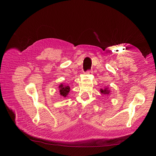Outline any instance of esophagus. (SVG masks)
I'll return each mask as SVG.
<instances>
[{
	"label": "esophagus",
	"instance_id": "34e87169",
	"mask_svg": "<svg viewBox=\"0 0 156 156\" xmlns=\"http://www.w3.org/2000/svg\"><path fill=\"white\" fill-rule=\"evenodd\" d=\"M92 73H93V71H92V70H89V71H87V72H85L86 74H88V75H89V74H91Z\"/></svg>",
	"mask_w": 156,
	"mask_h": 156
}]
</instances>
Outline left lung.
I'll use <instances>...</instances> for the list:
<instances>
[{"label":"left lung","mask_w":156,"mask_h":156,"mask_svg":"<svg viewBox=\"0 0 156 156\" xmlns=\"http://www.w3.org/2000/svg\"><path fill=\"white\" fill-rule=\"evenodd\" d=\"M100 93H101L102 95H109L111 94V91L109 89V88H105V89H100Z\"/></svg>","instance_id":"8db88e82"}]
</instances>
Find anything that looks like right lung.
I'll use <instances>...</instances> for the list:
<instances>
[{
  "instance_id": "add662e5",
  "label": "right lung",
  "mask_w": 156,
  "mask_h": 156,
  "mask_svg": "<svg viewBox=\"0 0 156 156\" xmlns=\"http://www.w3.org/2000/svg\"><path fill=\"white\" fill-rule=\"evenodd\" d=\"M58 88H59L60 95L61 96V97L67 96L69 94V92L70 91L69 86L65 85V84H60L58 87Z\"/></svg>"
}]
</instances>
